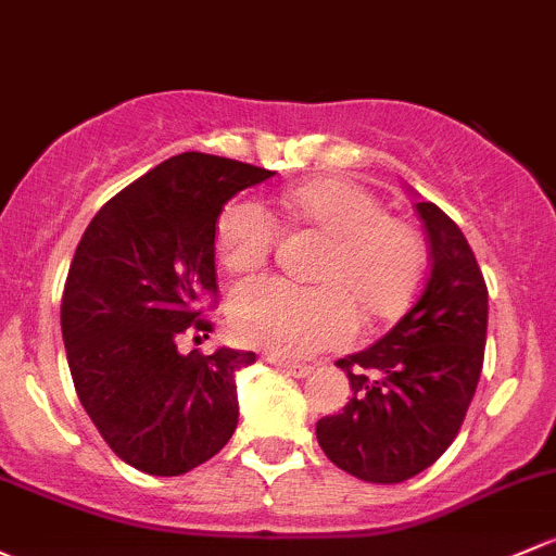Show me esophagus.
<instances>
[{
	"label": "esophagus",
	"mask_w": 556,
	"mask_h": 556,
	"mask_svg": "<svg viewBox=\"0 0 556 556\" xmlns=\"http://www.w3.org/2000/svg\"><path fill=\"white\" fill-rule=\"evenodd\" d=\"M271 362L274 367H277V370H282V372H288V376H295V378H306L308 372H312V367L308 365H301V362H290V359H279V356H271Z\"/></svg>",
	"instance_id": "obj_1"
}]
</instances>
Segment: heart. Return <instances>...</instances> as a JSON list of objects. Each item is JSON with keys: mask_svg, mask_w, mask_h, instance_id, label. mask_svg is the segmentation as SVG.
Returning <instances> with one entry per match:
<instances>
[{"mask_svg": "<svg viewBox=\"0 0 556 556\" xmlns=\"http://www.w3.org/2000/svg\"><path fill=\"white\" fill-rule=\"evenodd\" d=\"M285 207L327 237L319 285L279 277L242 282L231 293V330L248 346L306 356L346 343L356 306L391 317L410 303L426 271V248L407 220L386 215L381 200L349 180L325 178L285 194ZM277 239V220L250 197L231 200L215 224V258L229 274L255 271Z\"/></svg>", "mask_w": 556, "mask_h": 556, "instance_id": "b5f03b06", "label": "heart"}]
</instances>
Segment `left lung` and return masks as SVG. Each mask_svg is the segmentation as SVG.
Wrapping results in <instances>:
<instances>
[{"label": "left lung", "mask_w": 556, "mask_h": 556, "mask_svg": "<svg viewBox=\"0 0 556 556\" xmlns=\"http://www.w3.org/2000/svg\"><path fill=\"white\" fill-rule=\"evenodd\" d=\"M416 210L429 233L424 290L381 341L336 362L354 396L317 420L327 458L378 484L420 475L458 437L488 338V285L464 231L434 202Z\"/></svg>", "instance_id": "left-lung-1"}]
</instances>
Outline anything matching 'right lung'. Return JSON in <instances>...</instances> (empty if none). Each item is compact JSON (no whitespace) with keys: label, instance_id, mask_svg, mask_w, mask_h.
Listing matches in <instances>:
<instances>
[{"label":"right lung","instance_id":"add662e5","mask_svg":"<svg viewBox=\"0 0 556 556\" xmlns=\"http://www.w3.org/2000/svg\"><path fill=\"white\" fill-rule=\"evenodd\" d=\"M271 175L186 151L111 197L81 233L61 301L68 370L106 445L138 471L186 475L237 429L233 376L255 354H180L178 341L213 330L200 298L215 306L220 210Z\"/></svg>","mask_w":556,"mask_h":556}]
</instances>
